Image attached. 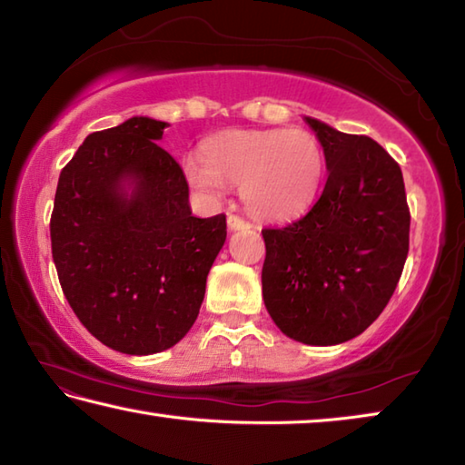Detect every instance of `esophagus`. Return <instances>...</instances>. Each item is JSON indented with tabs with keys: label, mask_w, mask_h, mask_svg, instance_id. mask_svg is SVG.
I'll return each mask as SVG.
<instances>
[{
	"label": "esophagus",
	"mask_w": 465,
	"mask_h": 465,
	"mask_svg": "<svg viewBox=\"0 0 465 465\" xmlns=\"http://www.w3.org/2000/svg\"><path fill=\"white\" fill-rule=\"evenodd\" d=\"M227 227H230L232 232H235V230H243V227H250V223L243 222L240 215H230L227 217Z\"/></svg>",
	"instance_id": "obj_1"
}]
</instances>
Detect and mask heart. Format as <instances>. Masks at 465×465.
<instances>
[{"label": "heart", "mask_w": 465, "mask_h": 465, "mask_svg": "<svg viewBox=\"0 0 465 465\" xmlns=\"http://www.w3.org/2000/svg\"><path fill=\"white\" fill-rule=\"evenodd\" d=\"M324 149L303 129L232 131L209 139L201 157L183 162L186 183L209 201L223 184L240 186L250 213L289 219L310 207L324 180Z\"/></svg>", "instance_id": "heart-1"}]
</instances>
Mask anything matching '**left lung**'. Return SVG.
I'll list each match as a JSON object with an SVG mask.
<instances>
[{
  "label": "left lung",
  "mask_w": 465,
  "mask_h": 465,
  "mask_svg": "<svg viewBox=\"0 0 465 465\" xmlns=\"http://www.w3.org/2000/svg\"><path fill=\"white\" fill-rule=\"evenodd\" d=\"M305 121L328 178L302 219L262 230V297L282 334L330 346L365 332L388 305L408 256L411 209L402 170L377 141Z\"/></svg>",
  "instance_id": "8db88e82"
}]
</instances>
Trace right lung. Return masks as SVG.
I'll use <instances>...</instances> for the list:
<instances>
[{"label": "right lung", "instance_id": "1", "mask_svg": "<svg viewBox=\"0 0 465 465\" xmlns=\"http://www.w3.org/2000/svg\"><path fill=\"white\" fill-rule=\"evenodd\" d=\"M168 124L133 116L92 133L61 170L51 215L65 299L102 344L153 355L199 316L225 215L199 219L183 168L160 141Z\"/></svg>", "mask_w": 465, "mask_h": 465}]
</instances>
